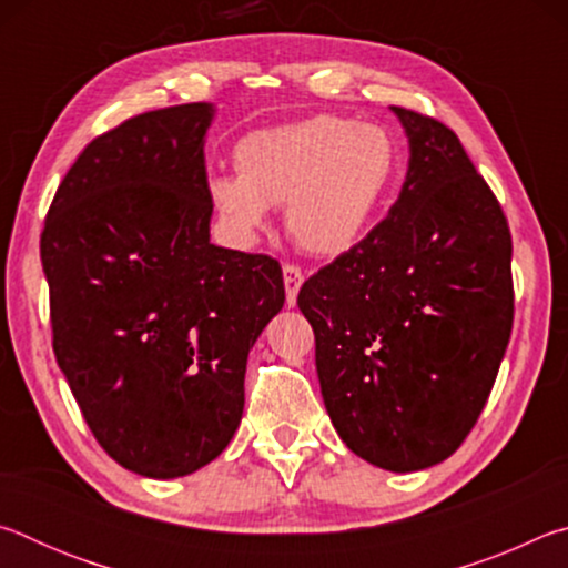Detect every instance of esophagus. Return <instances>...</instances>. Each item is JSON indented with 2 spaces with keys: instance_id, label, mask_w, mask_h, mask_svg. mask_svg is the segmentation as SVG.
Returning a JSON list of instances; mask_svg holds the SVG:
<instances>
[{
  "instance_id": "1",
  "label": "esophagus",
  "mask_w": 568,
  "mask_h": 568,
  "mask_svg": "<svg viewBox=\"0 0 568 568\" xmlns=\"http://www.w3.org/2000/svg\"><path fill=\"white\" fill-rule=\"evenodd\" d=\"M283 283H285V301L287 305H295L297 301V291L303 285V271L293 263L283 265Z\"/></svg>"
}]
</instances>
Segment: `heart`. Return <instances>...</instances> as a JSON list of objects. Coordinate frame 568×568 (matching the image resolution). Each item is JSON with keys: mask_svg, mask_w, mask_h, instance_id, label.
Wrapping results in <instances>:
<instances>
[{"mask_svg": "<svg viewBox=\"0 0 568 568\" xmlns=\"http://www.w3.org/2000/svg\"><path fill=\"white\" fill-rule=\"evenodd\" d=\"M398 160L396 140L383 128L315 114L250 132L233 150L237 178H210L207 197L240 240L261 233L267 207H283L297 247L335 257L368 230Z\"/></svg>", "mask_w": 568, "mask_h": 568, "instance_id": "1", "label": "heart"}]
</instances>
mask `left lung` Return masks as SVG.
Returning a JSON list of instances; mask_svg holds the SVG:
<instances>
[{
    "label": "left lung",
    "instance_id": "1",
    "mask_svg": "<svg viewBox=\"0 0 568 568\" xmlns=\"http://www.w3.org/2000/svg\"><path fill=\"white\" fill-rule=\"evenodd\" d=\"M406 182L361 243L307 277L325 408L355 456L396 474L448 458L494 388L514 325L511 230L456 132L393 108Z\"/></svg>",
    "mask_w": 568,
    "mask_h": 568
}]
</instances>
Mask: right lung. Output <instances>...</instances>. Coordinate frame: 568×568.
Wrapping results in <instances>:
<instances>
[{
  "label": "right lung",
  "instance_id": "1",
  "mask_svg": "<svg viewBox=\"0 0 568 568\" xmlns=\"http://www.w3.org/2000/svg\"><path fill=\"white\" fill-rule=\"evenodd\" d=\"M207 102L142 112L80 152L40 237L52 348L120 466L178 478L223 454L247 353L285 303L265 253L210 243Z\"/></svg>",
  "mask_w": 568,
  "mask_h": 568
}]
</instances>
